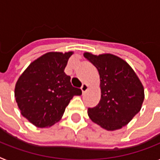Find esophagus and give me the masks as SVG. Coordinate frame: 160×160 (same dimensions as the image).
Returning a JSON list of instances; mask_svg holds the SVG:
<instances>
[{
	"label": "esophagus",
	"mask_w": 160,
	"mask_h": 160,
	"mask_svg": "<svg viewBox=\"0 0 160 160\" xmlns=\"http://www.w3.org/2000/svg\"><path fill=\"white\" fill-rule=\"evenodd\" d=\"M88 89H89V85L87 84H85V83H84V84H82V86H81V90H82L83 93H85V92L88 90Z\"/></svg>",
	"instance_id": "obj_1"
}]
</instances>
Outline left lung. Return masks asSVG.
Wrapping results in <instances>:
<instances>
[{
    "label": "left lung",
    "mask_w": 160,
    "mask_h": 160,
    "mask_svg": "<svg viewBox=\"0 0 160 160\" xmlns=\"http://www.w3.org/2000/svg\"><path fill=\"white\" fill-rule=\"evenodd\" d=\"M84 56L97 68L100 77V101L88 108V115L108 131L120 129L141 110L143 86L129 65L116 56L88 52Z\"/></svg>",
    "instance_id": "8db88e82"
}]
</instances>
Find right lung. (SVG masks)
<instances>
[{"label":"right lung","instance_id":"1","mask_svg":"<svg viewBox=\"0 0 160 160\" xmlns=\"http://www.w3.org/2000/svg\"><path fill=\"white\" fill-rule=\"evenodd\" d=\"M72 52H48L33 62L17 81L16 102L21 114L38 127L58 122L79 88L71 85L64 70Z\"/></svg>","mask_w":160,"mask_h":160}]
</instances>
